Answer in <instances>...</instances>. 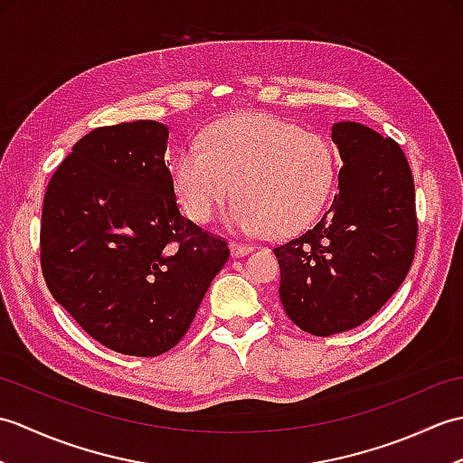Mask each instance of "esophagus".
Listing matches in <instances>:
<instances>
[{"label": "esophagus", "instance_id": "1", "mask_svg": "<svg viewBox=\"0 0 463 463\" xmlns=\"http://www.w3.org/2000/svg\"><path fill=\"white\" fill-rule=\"evenodd\" d=\"M249 252H252L250 244H239V242H231V254L234 259H241V257H247Z\"/></svg>", "mask_w": 463, "mask_h": 463}]
</instances>
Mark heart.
<instances>
[{
	"mask_svg": "<svg viewBox=\"0 0 463 463\" xmlns=\"http://www.w3.org/2000/svg\"><path fill=\"white\" fill-rule=\"evenodd\" d=\"M183 213L209 222L234 193L226 226L288 237L317 219L334 183V159L318 135L262 113L213 123L203 149L183 146L171 161Z\"/></svg>",
	"mask_w": 463,
	"mask_h": 463,
	"instance_id": "1",
	"label": "heart"
}]
</instances>
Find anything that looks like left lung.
I'll return each mask as SVG.
<instances>
[{"instance_id": "8db88e82", "label": "left lung", "mask_w": 463, "mask_h": 463, "mask_svg": "<svg viewBox=\"0 0 463 463\" xmlns=\"http://www.w3.org/2000/svg\"><path fill=\"white\" fill-rule=\"evenodd\" d=\"M332 141L344 163L332 206L274 249L284 312L314 336L372 318L404 282L418 239L414 179L400 145L354 121L334 123Z\"/></svg>"}]
</instances>
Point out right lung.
<instances>
[{
  "instance_id": "1",
  "label": "right lung",
  "mask_w": 463,
  "mask_h": 463,
  "mask_svg": "<svg viewBox=\"0 0 463 463\" xmlns=\"http://www.w3.org/2000/svg\"><path fill=\"white\" fill-rule=\"evenodd\" d=\"M169 127H99L47 184L42 270L49 292L103 346L159 356L189 330L229 247L184 219L165 163Z\"/></svg>"
}]
</instances>
